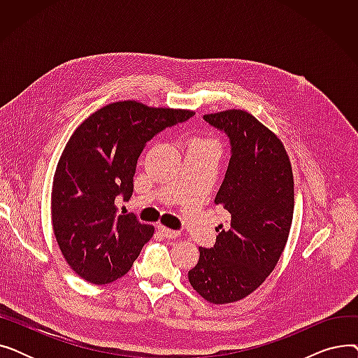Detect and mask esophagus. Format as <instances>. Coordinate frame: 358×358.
<instances>
[{
    "label": "esophagus",
    "instance_id": "esophagus-1",
    "mask_svg": "<svg viewBox=\"0 0 358 358\" xmlns=\"http://www.w3.org/2000/svg\"><path fill=\"white\" fill-rule=\"evenodd\" d=\"M158 231L165 236V238H168V239H173V238H177L178 235H180V232L178 231H173V229H169V228H166V227H164V224H158Z\"/></svg>",
    "mask_w": 358,
    "mask_h": 358
}]
</instances>
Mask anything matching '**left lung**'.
Instances as JSON below:
<instances>
[{
    "label": "left lung",
    "instance_id": "obj_1",
    "mask_svg": "<svg viewBox=\"0 0 358 358\" xmlns=\"http://www.w3.org/2000/svg\"><path fill=\"white\" fill-rule=\"evenodd\" d=\"M203 119L231 141L232 155L215 199L231 220L216 228L213 248H199L189 280L208 302L224 305L251 294L277 266L293 220L294 181L285 145L248 111L232 108Z\"/></svg>",
    "mask_w": 358,
    "mask_h": 358
}]
</instances>
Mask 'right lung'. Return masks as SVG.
I'll return each instance as SVG.
<instances>
[{
  "label": "right lung",
  "instance_id": "obj_1",
  "mask_svg": "<svg viewBox=\"0 0 358 358\" xmlns=\"http://www.w3.org/2000/svg\"><path fill=\"white\" fill-rule=\"evenodd\" d=\"M194 116L192 110L149 107L135 100L107 104L72 134L52 185V227L69 267L92 285L124 275L154 227L117 215L129 200L145 143L161 130Z\"/></svg>",
  "mask_w": 358,
  "mask_h": 358
}]
</instances>
